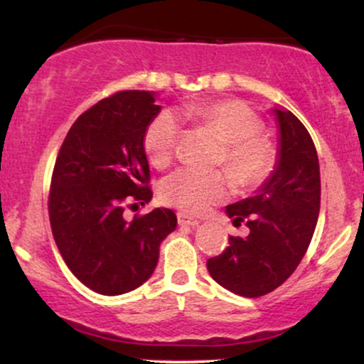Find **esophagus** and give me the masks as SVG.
<instances>
[{
    "instance_id": "esophagus-1",
    "label": "esophagus",
    "mask_w": 364,
    "mask_h": 364,
    "mask_svg": "<svg viewBox=\"0 0 364 364\" xmlns=\"http://www.w3.org/2000/svg\"><path fill=\"white\" fill-rule=\"evenodd\" d=\"M178 224L179 225H191V228H195V225L200 224V220L193 219V217H188L186 214H178Z\"/></svg>"
}]
</instances>
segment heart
<instances>
[{"label":"heart","mask_w":364,"mask_h":364,"mask_svg":"<svg viewBox=\"0 0 364 364\" xmlns=\"http://www.w3.org/2000/svg\"><path fill=\"white\" fill-rule=\"evenodd\" d=\"M181 114L202 124L224 141L220 164L240 186L262 183L274 168L275 152L270 141L258 135L262 121L237 101L193 102L183 106ZM181 133L176 114L162 111L149 123L144 133L145 156L154 168L162 169L173 161ZM229 193V179L223 171L181 168L166 176L159 185V196L166 205L186 214H203Z\"/></svg>","instance_id":"heart-1"}]
</instances>
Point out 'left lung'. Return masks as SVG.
<instances>
[{
  "label": "left lung",
  "instance_id": "1",
  "mask_svg": "<svg viewBox=\"0 0 364 364\" xmlns=\"http://www.w3.org/2000/svg\"><path fill=\"white\" fill-rule=\"evenodd\" d=\"M274 171L250 198L225 207L232 224L246 223V237L229 236L223 255L207 262L208 274L224 289L258 298L277 289L303 260L320 212V166L304 124L281 106Z\"/></svg>",
  "mask_w": 364,
  "mask_h": 364
}]
</instances>
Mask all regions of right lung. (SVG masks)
Instances as JSON below:
<instances>
[{
	"instance_id": "obj_1",
	"label": "right lung",
	"mask_w": 364,
	"mask_h": 364,
	"mask_svg": "<svg viewBox=\"0 0 364 364\" xmlns=\"http://www.w3.org/2000/svg\"><path fill=\"white\" fill-rule=\"evenodd\" d=\"M157 92L124 90L78 116L54 164L49 220L63 260L92 291L118 296L156 270L176 214L154 208L128 223L123 203L152 200L144 133L161 112ZM136 205V203H135Z\"/></svg>"
}]
</instances>
